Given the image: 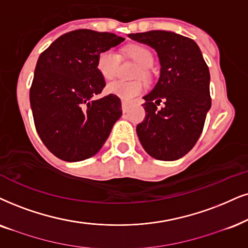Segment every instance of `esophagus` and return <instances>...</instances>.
<instances>
[{
  "label": "esophagus",
  "instance_id": "1",
  "mask_svg": "<svg viewBox=\"0 0 248 248\" xmlns=\"http://www.w3.org/2000/svg\"><path fill=\"white\" fill-rule=\"evenodd\" d=\"M121 108H122V112H124V113H126V112H128V109H129V104L126 102H122Z\"/></svg>",
  "mask_w": 248,
  "mask_h": 248
}]
</instances>
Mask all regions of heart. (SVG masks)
<instances>
[{
    "instance_id": "heart-1",
    "label": "heart",
    "mask_w": 248,
    "mask_h": 248,
    "mask_svg": "<svg viewBox=\"0 0 248 248\" xmlns=\"http://www.w3.org/2000/svg\"><path fill=\"white\" fill-rule=\"evenodd\" d=\"M126 54L140 65V68L139 75H146V68H149L153 64V55L151 50L144 46H131L127 49ZM119 57L118 52L114 49H105L99 52L96 62V68L99 75L105 81L112 80L115 77L118 71ZM108 93L119 97L122 101L129 102L131 99L143 93L144 84L140 81L135 82H122V81H114L106 87Z\"/></svg>"
}]
</instances>
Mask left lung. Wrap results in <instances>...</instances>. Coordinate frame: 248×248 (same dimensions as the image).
I'll use <instances>...</instances> for the list:
<instances>
[{"label":"left lung","instance_id":"obj_1","mask_svg":"<svg viewBox=\"0 0 248 248\" xmlns=\"http://www.w3.org/2000/svg\"><path fill=\"white\" fill-rule=\"evenodd\" d=\"M128 36L155 49L160 62L158 82L143 97L146 114L137 124V136L152 158L177 160L197 143L211 108L208 66L198 45L177 33L150 31ZM161 100L165 108L158 111Z\"/></svg>","mask_w":248,"mask_h":248}]
</instances>
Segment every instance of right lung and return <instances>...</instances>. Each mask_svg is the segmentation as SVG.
<instances>
[{
  "label": "right lung",
  "instance_id": "right-lung-1",
  "mask_svg": "<svg viewBox=\"0 0 248 248\" xmlns=\"http://www.w3.org/2000/svg\"><path fill=\"white\" fill-rule=\"evenodd\" d=\"M113 33L78 30L59 36L37 59L30 102L37 134L65 161L95 155L121 117L114 95L93 99L105 87L96 68L99 52L120 45Z\"/></svg>",
  "mask_w": 248,
  "mask_h": 248
}]
</instances>
